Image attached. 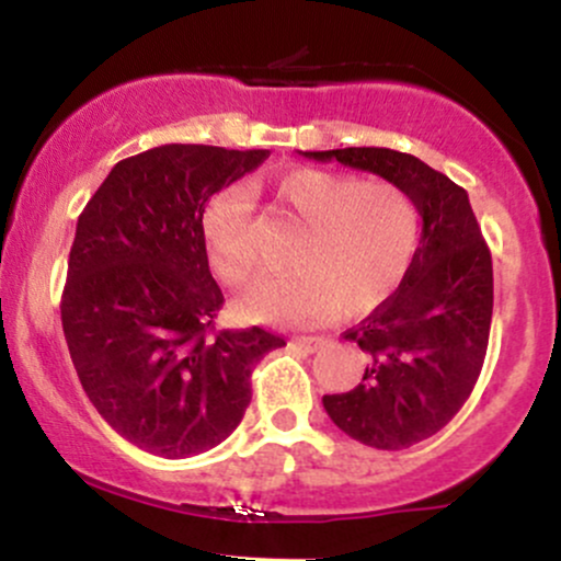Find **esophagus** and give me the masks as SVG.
I'll return each mask as SVG.
<instances>
[{
    "instance_id": "1",
    "label": "esophagus",
    "mask_w": 561,
    "mask_h": 561,
    "mask_svg": "<svg viewBox=\"0 0 561 561\" xmlns=\"http://www.w3.org/2000/svg\"><path fill=\"white\" fill-rule=\"evenodd\" d=\"M324 343L327 340L324 337H293V345H298V347H302V351H308V353H313V351H319V347H324Z\"/></svg>"
}]
</instances>
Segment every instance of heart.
<instances>
[{
  "label": "heart",
  "instance_id": "obj_1",
  "mask_svg": "<svg viewBox=\"0 0 561 561\" xmlns=\"http://www.w3.org/2000/svg\"><path fill=\"white\" fill-rule=\"evenodd\" d=\"M279 216L302 227L295 274L255 282L240 311L266 324L364 313L396 293L420 244V210L403 186L345 173L295 169L272 186ZM210 266L229 287L259 272L253 199L240 186L218 192L203 214Z\"/></svg>",
  "mask_w": 561,
  "mask_h": 561
}]
</instances>
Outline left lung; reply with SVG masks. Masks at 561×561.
<instances>
[{"mask_svg": "<svg viewBox=\"0 0 561 561\" xmlns=\"http://www.w3.org/2000/svg\"><path fill=\"white\" fill-rule=\"evenodd\" d=\"M403 186L422 216L414 261L396 293L343 332L366 353L362 382L324 396L330 420L364 446L401 450L459 414L478 382L493 317V263L467 192L388 147L302 152Z\"/></svg>", "mask_w": 561, "mask_h": 561, "instance_id": "left-lung-1", "label": "left lung"}]
</instances>
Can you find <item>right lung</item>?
<instances>
[{
	"mask_svg": "<svg viewBox=\"0 0 561 561\" xmlns=\"http://www.w3.org/2000/svg\"><path fill=\"white\" fill-rule=\"evenodd\" d=\"M268 150L163 145L107 173L76 224L60 317L89 401L163 459L218 446L242 422L255 364L285 337L216 330L224 295L205 253V203Z\"/></svg>",
	"mask_w": 561,
	"mask_h": 561,
	"instance_id": "right-lung-1",
	"label": "right lung"
}]
</instances>
